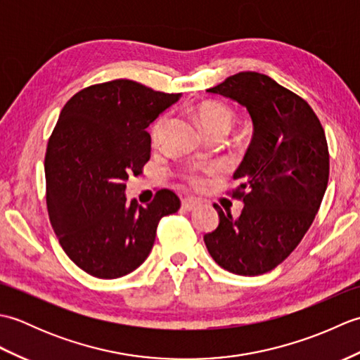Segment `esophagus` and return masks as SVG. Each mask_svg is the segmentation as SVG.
Instances as JSON below:
<instances>
[{"mask_svg": "<svg viewBox=\"0 0 360 360\" xmlns=\"http://www.w3.org/2000/svg\"><path fill=\"white\" fill-rule=\"evenodd\" d=\"M198 202L196 200H193V198H186V200H182V209L184 210H193L198 207Z\"/></svg>", "mask_w": 360, "mask_h": 360, "instance_id": "1", "label": "esophagus"}]
</instances>
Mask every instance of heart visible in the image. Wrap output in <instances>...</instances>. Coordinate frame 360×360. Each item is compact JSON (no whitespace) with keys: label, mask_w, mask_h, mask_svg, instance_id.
I'll use <instances>...</instances> for the list:
<instances>
[{"label":"heart","mask_w":360,"mask_h":360,"mask_svg":"<svg viewBox=\"0 0 360 360\" xmlns=\"http://www.w3.org/2000/svg\"><path fill=\"white\" fill-rule=\"evenodd\" d=\"M196 119L200 122V125L207 136L217 134V133H224L227 134L231 131V128L235 122V114L231 108H227L226 105L221 103H213V102H205L201 103L195 110ZM167 117L160 116L155 124L151 127V142L158 143L159 137L164 131ZM221 172L218 165H205V167H193L184 173V178L187 182L195 188H204L209 184V178L212 176H217Z\"/></svg>","instance_id":"b5f03b06"}]
</instances>
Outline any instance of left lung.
I'll use <instances>...</instances> for the list:
<instances>
[{"instance_id": "1", "label": "left lung", "mask_w": 360, "mask_h": 360, "mask_svg": "<svg viewBox=\"0 0 360 360\" xmlns=\"http://www.w3.org/2000/svg\"><path fill=\"white\" fill-rule=\"evenodd\" d=\"M246 106L254 136L233 179L244 202L232 218L218 204L215 231L204 235L223 269L254 277L290 255L322 204L330 176L323 127L307 101L259 72H238L207 89Z\"/></svg>"}]
</instances>
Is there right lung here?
I'll return each mask as SVG.
<instances>
[{
	"mask_svg": "<svg viewBox=\"0 0 360 360\" xmlns=\"http://www.w3.org/2000/svg\"><path fill=\"white\" fill-rule=\"evenodd\" d=\"M179 94L133 80L88 86L63 106L44 156L46 204L66 255L97 278H119L151 252L162 217L181 207L160 188L145 207L127 201L129 176L148 162L147 128Z\"/></svg>",
	"mask_w": 360,
	"mask_h": 360,
	"instance_id": "1",
	"label": "right lung"
}]
</instances>
